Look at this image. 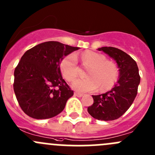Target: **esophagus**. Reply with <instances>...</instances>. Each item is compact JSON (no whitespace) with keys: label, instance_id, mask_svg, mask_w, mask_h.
<instances>
[{"label":"esophagus","instance_id":"esophagus-1","mask_svg":"<svg viewBox=\"0 0 155 155\" xmlns=\"http://www.w3.org/2000/svg\"><path fill=\"white\" fill-rule=\"evenodd\" d=\"M74 95H75V96L78 97H81L83 96V94L79 93V92H75V93H74Z\"/></svg>","mask_w":155,"mask_h":155}]
</instances>
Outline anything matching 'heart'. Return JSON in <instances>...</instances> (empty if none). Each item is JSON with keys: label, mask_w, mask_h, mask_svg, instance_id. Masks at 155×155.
Here are the masks:
<instances>
[{"label": "heart", "mask_w": 155, "mask_h": 155, "mask_svg": "<svg viewBox=\"0 0 155 155\" xmlns=\"http://www.w3.org/2000/svg\"><path fill=\"white\" fill-rule=\"evenodd\" d=\"M82 64L87 69L88 77L79 79L72 85L73 89L80 92L94 91L100 87L101 91L112 88L118 77V70L112 62L106 61L105 56L93 51H85L81 54ZM61 71L65 79L72 82L79 75L77 56L70 53L60 64Z\"/></svg>", "instance_id": "1"}]
</instances>
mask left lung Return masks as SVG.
Masks as SVG:
<instances>
[{
	"mask_svg": "<svg viewBox=\"0 0 155 155\" xmlns=\"http://www.w3.org/2000/svg\"><path fill=\"white\" fill-rule=\"evenodd\" d=\"M115 61L119 70V79L109 91L92 95L94 104L87 107L93 118L102 121H113L120 118L132 105L140 82L139 69L135 61L122 50L115 47H101Z\"/></svg>",
	"mask_w": 155,
	"mask_h": 155,
	"instance_id": "obj_1",
	"label": "left lung"
}]
</instances>
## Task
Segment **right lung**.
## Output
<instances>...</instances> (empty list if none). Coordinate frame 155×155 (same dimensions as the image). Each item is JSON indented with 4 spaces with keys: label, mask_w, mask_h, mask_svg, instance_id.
I'll list each match as a JSON object with an SVG mask.
<instances>
[{
    "label": "right lung",
    "mask_w": 155,
    "mask_h": 155,
    "mask_svg": "<svg viewBox=\"0 0 155 155\" xmlns=\"http://www.w3.org/2000/svg\"><path fill=\"white\" fill-rule=\"evenodd\" d=\"M79 48L48 41L23 54L14 71L13 89L26 115L36 119H46L64 110L73 91L62 78L60 63L64 56Z\"/></svg>",
    "instance_id": "right-lung-1"
}]
</instances>
